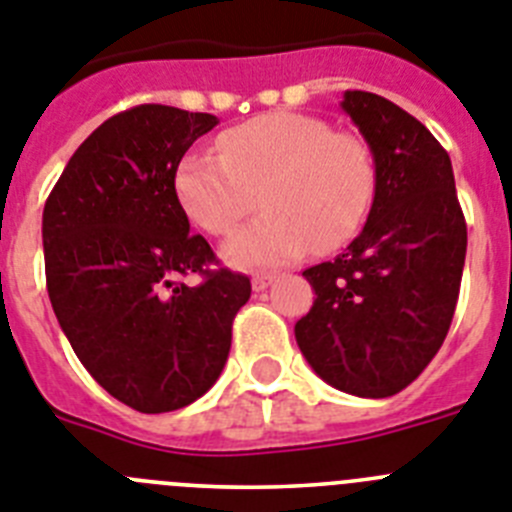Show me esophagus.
Returning <instances> with one entry per match:
<instances>
[{
	"label": "esophagus",
	"instance_id": "esophagus-1",
	"mask_svg": "<svg viewBox=\"0 0 512 512\" xmlns=\"http://www.w3.org/2000/svg\"><path fill=\"white\" fill-rule=\"evenodd\" d=\"M273 281H275V275H270V273L255 275V278H252V288H255V291L260 293V291H265V288H268Z\"/></svg>",
	"mask_w": 512,
	"mask_h": 512
}]
</instances>
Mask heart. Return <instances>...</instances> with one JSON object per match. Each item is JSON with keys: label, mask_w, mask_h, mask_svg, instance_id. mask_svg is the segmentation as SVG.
<instances>
[{"label": "heart", "mask_w": 512, "mask_h": 512, "mask_svg": "<svg viewBox=\"0 0 512 512\" xmlns=\"http://www.w3.org/2000/svg\"><path fill=\"white\" fill-rule=\"evenodd\" d=\"M219 151L182 159L175 193L188 219L216 237L237 229L257 201L268 208L224 247L231 265L278 268L311 244L332 252L366 221L376 188L371 151L322 118L260 115L221 133Z\"/></svg>", "instance_id": "obj_1"}]
</instances>
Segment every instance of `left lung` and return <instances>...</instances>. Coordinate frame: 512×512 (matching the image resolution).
<instances>
[{"mask_svg":"<svg viewBox=\"0 0 512 512\" xmlns=\"http://www.w3.org/2000/svg\"><path fill=\"white\" fill-rule=\"evenodd\" d=\"M340 105L373 154L371 213L348 250L304 270L317 299L293 332L319 379L384 399L410 386L446 340L466 221L448 151L428 128L373 92L348 90Z\"/></svg>","mask_w":512,"mask_h":512,"instance_id":"obj_1","label":"left lung"}]
</instances>
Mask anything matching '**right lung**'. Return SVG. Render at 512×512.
<instances>
[{
  "instance_id": "1",
  "label": "right lung",
  "mask_w": 512,
  "mask_h": 512,
  "mask_svg": "<svg viewBox=\"0 0 512 512\" xmlns=\"http://www.w3.org/2000/svg\"><path fill=\"white\" fill-rule=\"evenodd\" d=\"M216 115L139 105L74 151L43 208L46 286L71 348L133 410L188 407L224 371L250 278L190 234L175 172ZM201 274L198 287L181 283Z\"/></svg>"
}]
</instances>
